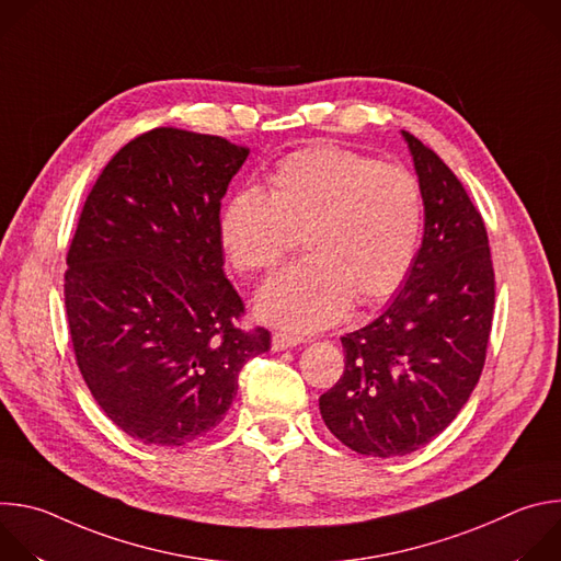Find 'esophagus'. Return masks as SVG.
Instances as JSON below:
<instances>
[{
    "instance_id": "esophagus-1",
    "label": "esophagus",
    "mask_w": 561,
    "mask_h": 561,
    "mask_svg": "<svg viewBox=\"0 0 561 561\" xmlns=\"http://www.w3.org/2000/svg\"><path fill=\"white\" fill-rule=\"evenodd\" d=\"M301 342H304V337L293 335V333H284V331L273 333V351H286V348H293Z\"/></svg>"
}]
</instances>
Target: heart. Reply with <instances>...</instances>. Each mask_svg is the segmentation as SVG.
Here are the masks:
<instances>
[{"instance_id":"obj_1","label":"heart","mask_w":561,"mask_h":561,"mask_svg":"<svg viewBox=\"0 0 561 561\" xmlns=\"http://www.w3.org/2000/svg\"><path fill=\"white\" fill-rule=\"evenodd\" d=\"M217 230L244 275L273 273L301 239L308 257L266 284L257 312L284 329H324L351 299L373 306L402 288L422 242V184L402 164L317 144L279 159L266 195L232 193Z\"/></svg>"}]
</instances>
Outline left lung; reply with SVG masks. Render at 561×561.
Here are the masks:
<instances>
[{
    "mask_svg": "<svg viewBox=\"0 0 561 561\" xmlns=\"http://www.w3.org/2000/svg\"><path fill=\"white\" fill-rule=\"evenodd\" d=\"M424 197V242L404 288L342 337L344 375L319 397L331 433L359 455L426 446L463 409L482 375L495 271L482 213L442 157L409 130Z\"/></svg>",
    "mask_w": 561,
    "mask_h": 561,
    "instance_id": "1",
    "label": "left lung"
}]
</instances>
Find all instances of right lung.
<instances>
[{
	"instance_id": "1",
	"label": "right lung",
	"mask_w": 561,
	"mask_h": 561,
	"mask_svg": "<svg viewBox=\"0 0 561 561\" xmlns=\"http://www.w3.org/2000/svg\"><path fill=\"white\" fill-rule=\"evenodd\" d=\"M249 148L159 126L93 184L66 253L75 362L106 417L148 446L213 431L244 364L271 348L224 275L219 208Z\"/></svg>"
}]
</instances>
